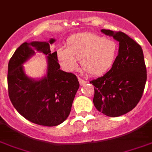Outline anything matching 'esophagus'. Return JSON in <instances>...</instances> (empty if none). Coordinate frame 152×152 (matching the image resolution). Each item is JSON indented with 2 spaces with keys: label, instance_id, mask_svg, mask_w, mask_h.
<instances>
[{
  "label": "esophagus",
  "instance_id": "obj_1",
  "mask_svg": "<svg viewBox=\"0 0 152 152\" xmlns=\"http://www.w3.org/2000/svg\"><path fill=\"white\" fill-rule=\"evenodd\" d=\"M78 81H79V83H80V85H81V86L84 85H85V84L87 83L86 81H85L84 79L81 78V77H78Z\"/></svg>",
  "mask_w": 152,
  "mask_h": 152
}]
</instances>
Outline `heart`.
Instances as JSON below:
<instances>
[{
    "label": "heart",
    "instance_id": "b5f03b06",
    "mask_svg": "<svg viewBox=\"0 0 152 152\" xmlns=\"http://www.w3.org/2000/svg\"><path fill=\"white\" fill-rule=\"evenodd\" d=\"M118 45L114 40L90 32L76 34L67 40V48H60L57 56L61 65L67 71L77 68L81 61L83 70L92 76L107 73L115 64Z\"/></svg>",
    "mask_w": 152,
    "mask_h": 152
}]
</instances>
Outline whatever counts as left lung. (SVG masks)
Here are the masks:
<instances>
[{"label": "left lung", "mask_w": 152, "mask_h": 152, "mask_svg": "<svg viewBox=\"0 0 152 152\" xmlns=\"http://www.w3.org/2000/svg\"><path fill=\"white\" fill-rule=\"evenodd\" d=\"M101 31L118 41L119 49L111 69L90 81L94 86L93 102L104 115L118 117L135 107L143 94L147 80L143 50L123 32L105 29Z\"/></svg>", "instance_id": "obj_1"}]
</instances>
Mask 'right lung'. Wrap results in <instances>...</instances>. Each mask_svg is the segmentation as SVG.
I'll list each match as a JSON object with an SVG mask.
<instances>
[{
  "label": "right lung",
  "instance_id": "add662e5",
  "mask_svg": "<svg viewBox=\"0 0 152 152\" xmlns=\"http://www.w3.org/2000/svg\"><path fill=\"white\" fill-rule=\"evenodd\" d=\"M54 41L23 43L9 61L7 71L8 95L14 108L31 122L49 127L66 120L80 85L74 74L60 69L57 51L50 53ZM35 50L48 55L47 75L38 81L28 78L22 65Z\"/></svg>",
  "mask_w": 152,
  "mask_h": 152
}]
</instances>
